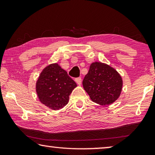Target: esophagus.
I'll use <instances>...</instances> for the list:
<instances>
[{
	"mask_svg": "<svg viewBox=\"0 0 155 155\" xmlns=\"http://www.w3.org/2000/svg\"><path fill=\"white\" fill-rule=\"evenodd\" d=\"M75 81L77 82V83L78 84V85H80L81 84V81H82V79H81V77H78V78H75Z\"/></svg>",
	"mask_w": 155,
	"mask_h": 155,
	"instance_id": "esophagus-1",
	"label": "esophagus"
}]
</instances>
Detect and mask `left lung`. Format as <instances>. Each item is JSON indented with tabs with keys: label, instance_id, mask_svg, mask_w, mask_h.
Returning a JSON list of instances; mask_svg holds the SVG:
<instances>
[{
	"label": "left lung",
	"instance_id": "8db88e82",
	"mask_svg": "<svg viewBox=\"0 0 155 155\" xmlns=\"http://www.w3.org/2000/svg\"><path fill=\"white\" fill-rule=\"evenodd\" d=\"M123 85L122 78L110 65L101 62H93L83 81L84 90L94 103L109 105L119 98Z\"/></svg>",
	"mask_w": 155,
	"mask_h": 155
}]
</instances>
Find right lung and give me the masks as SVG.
Masks as SVG:
<instances>
[{"instance_id": "right-lung-1", "label": "right lung", "mask_w": 155, "mask_h": 155, "mask_svg": "<svg viewBox=\"0 0 155 155\" xmlns=\"http://www.w3.org/2000/svg\"><path fill=\"white\" fill-rule=\"evenodd\" d=\"M77 86L67 72L55 63L42 70L36 81L35 90L40 103L55 111L68 103L69 96Z\"/></svg>"}]
</instances>
